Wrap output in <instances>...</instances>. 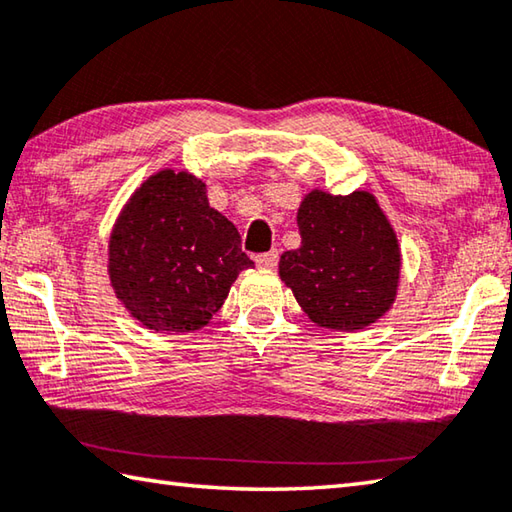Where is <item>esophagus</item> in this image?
<instances>
[{
	"label": "esophagus",
	"mask_w": 512,
	"mask_h": 512,
	"mask_svg": "<svg viewBox=\"0 0 512 512\" xmlns=\"http://www.w3.org/2000/svg\"><path fill=\"white\" fill-rule=\"evenodd\" d=\"M255 262H257V266L273 268V266H277V262H280V253H277L275 248L268 250V253H259V255L255 257Z\"/></svg>",
	"instance_id": "esophagus-1"
}]
</instances>
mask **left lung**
<instances>
[{
	"instance_id": "8db88e82",
	"label": "left lung",
	"mask_w": 512,
	"mask_h": 512,
	"mask_svg": "<svg viewBox=\"0 0 512 512\" xmlns=\"http://www.w3.org/2000/svg\"><path fill=\"white\" fill-rule=\"evenodd\" d=\"M302 246L280 257V277L324 329L356 331L392 306L401 253L369 192L313 190L297 210Z\"/></svg>"
}]
</instances>
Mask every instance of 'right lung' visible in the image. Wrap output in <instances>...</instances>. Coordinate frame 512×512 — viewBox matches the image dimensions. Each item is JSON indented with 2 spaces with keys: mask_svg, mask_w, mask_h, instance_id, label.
Returning <instances> with one entry per match:
<instances>
[{
  "mask_svg": "<svg viewBox=\"0 0 512 512\" xmlns=\"http://www.w3.org/2000/svg\"><path fill=\"white\" fill-rule=\"evenodd\" d=\"M253 266L232 221L210 208L197 176L147 179L109 241V275L129 313L154 331H197Z\"/></svg>",
  "mask_w": 512,
  "mask_h": 512,
  "instance_id": "obj_1",
  "label": "right lung"
}]
</instances>
